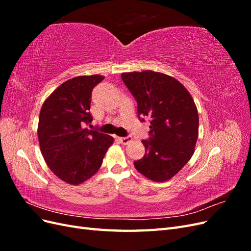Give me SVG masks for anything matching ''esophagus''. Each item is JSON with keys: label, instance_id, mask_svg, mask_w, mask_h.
I'll return each mask as SVG.
<instances>
[{"label": "esophagus", "instance_id": "1", "mask_svg": "<svg viewBox=\"0 0 251 251\" xmlns=\"http://www.w3.org/2000/svg\"><path fill=\"white\" fill-rule=\"evenodd\" d=\"M118 140L120 141V143H123V144H128L133 140V138L131 137V136H126V137H119Z\"/></svg>", "mask_w": 251, "mask_h": 251}]
</instances>
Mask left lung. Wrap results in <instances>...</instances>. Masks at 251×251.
I'll list each match as a JSON object with an SVG mask.
<instances>
[{"label":"left lung","mask_w":251,"mask_h":251,"mask_svg":"<svg viewBox=\"0 0 251 251\" xmlns=\"http://www.w3.org/2000/svg\"><path fill=\"white\" fill-rule=\"evenodd\" d=\"M137 101L138 117L151 119L146 154L136 170L155 182H164L189 161L199 134V115L192 95L170 75L151 70L121 74Z\"/></svg>","instance_id":"8db88e82"}]
</instances>
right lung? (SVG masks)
<instances>
[{"mask_svg": "<svg viewBox=\"0 0 251 251\" xmlns=\"http://www.w3.org/2000/svg\"><path fill=\"white\" fill-rule=\"evenodd\" d=\"M101 75L76 76L63 82L42 105L37 136L43 157L60 180L77 185L100 170L114 142L112 136L85 128L93 88Z\"/></svg>", "mask_w": 251, "mask_h": 251, "instance_id": "obj_1", "label": "right lung"}]
</instances>
